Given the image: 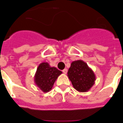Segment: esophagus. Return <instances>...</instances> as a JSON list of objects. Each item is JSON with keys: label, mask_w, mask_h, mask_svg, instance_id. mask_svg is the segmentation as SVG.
Here are the masks:
<instances>
[{"label": "esophagus", "mask_w": 123, "mask_h": 123, "mask_svg": "<svg viewBox=\"0 0 123 123\" xmlns=\"http://www.w3.org/2000/svg\"><path fill=\"white\" fill-rule=\"evenodd\" d=\"M62 72H63V73L66 74L67 73H68V69H64V70H62Z\"/></svg>", "instance_id": "esophagus-1"}]
</instances>
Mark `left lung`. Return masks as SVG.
<instances>
[{"label":"left lung","instance_id":"8db88e82","mask_svg":"<svg viewBox=\"0 0 123 123\" xmlns=\"http://www.w3.org/2000/svg\"><path fill=\"white\" fill-rule=\"evenodd\" d=\"M68 76L74 89L80 92H86L95 84L94 72L82 60L72 62Z\"/></svg>","mask_w":123,"mask_h":123}]
</instances>
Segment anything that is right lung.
I'll return each instance as SVG.
<instances>
[{"label": "right lung", "mask_w": 123, "mask_h": 123, "mask_svg": "<svg viewBox=\"0 0 123 123\" xmlns=\"http://www.w3.org/2000/svg\"><path fill=\"white\" fill-rule=\"evenodd\" d=\"M62 73V72L55 67H51L48 62H42L37 68L34 81L43 92H49L52 88L57 78Z\"/></svg>", "instance_id": "obj_1"}]
</instances>
